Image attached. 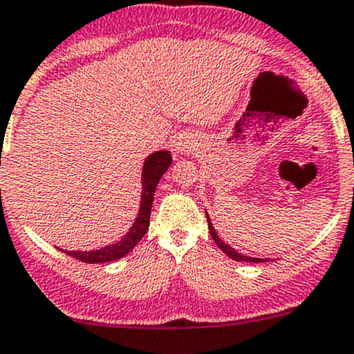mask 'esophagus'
<instances>
[{
    "mask_svg": "<svg viewBox=\"0 0 354 354\" xmlns=\"http://www.w3.org/2000/svg\"><path fill=\"white\" fill-rule=\"evenodd\" d=\"M185 149H190L187 144H177V151H185Z\"/></svg>",
    "mask_w": 354,
    "mask_h": 354,
    "instance_id": "1",
    "label": "esophagus"
}]
</instances>
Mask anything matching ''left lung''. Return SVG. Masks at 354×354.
<instances>
[{
  "label": "left lung",
  "mask_w": 354,
  "mask_h": 354,
  "mask_svg": "<svg viewBox=\"0 0 354 354\" xmlns=\"http://www.w3.org/2000/svg\"><path fill=\"white\" fill-rule=\"evenodd\" d=\"M207 221H208V230H210V234H212L213 241H215V243L218 244V248H220V250L223 251L225 254H228V256L231 257V259H234V261H244V263H248V261H250V263H263V261H266V259H259V257H248V256L239 254V252L234 251L233 248L228 246V244H225L223 241H221L220 238H218L216 231H215V228H213V226H212L210 218H208V215H207Z\"/></svg>",
  "instance_id": "1"
}]
</instances>
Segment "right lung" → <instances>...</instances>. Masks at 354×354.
<instances>
[{"label": "right lung", "mask_w": 354, "mask_h": 354, "mask_svg": "<svg viewBox=\"0 0 354 354\" xmlns=\"http://www.w3.org/2000/svg\"><path fill=\"white\" fill-rule=\"evenodd\" d=\"M172 157L167 151H159L149 156L144 162L142 167V197H141V208H139V215L131 226L128 234L115 244L103 248V250L97 251H64L68 256L75 257V259L82 261L86 264H98V263H110V261H116L120 257L128 254L136 244L141 241V238L149 230V218H151V208L152 202H154V192L156 187L159 184L160 177L164 176L165 170L169 169Z\"/></svg>", "instance_id": "right-lung-1"}]
</instances>
